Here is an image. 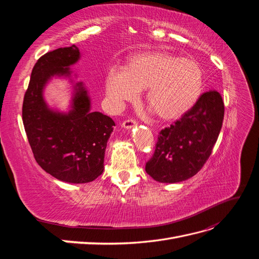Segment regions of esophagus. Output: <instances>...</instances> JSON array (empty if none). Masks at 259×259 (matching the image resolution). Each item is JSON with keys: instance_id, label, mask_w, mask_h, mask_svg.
Instances as JSON below:
<instances>
[{"instance_id": "34e87169", "label": "esophagus", "mask_w": 259, "mask_h": 259, "mask_svg": "<svg viewBox=\"0 0 259 259\" xmlns=\"http://www.w3.org/2000/svg\"><path fill=\"white\" fill-rule=\"evenodd\" d=\"M136 125V121L135 120H126V121H124L123 123H122V127L123 128H125V130H131V128H133Z\"/></svg>"}]
</instances>
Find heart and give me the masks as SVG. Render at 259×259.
I'll use <instances>...</instances> for the list:
<instances>
[{"label":"heart","mask_w":259,"mask_h":259,"mask_svg":"<svg viewBox=\"0 0 259 259\" xmlns=\"http://www.w3.org/2000/svg\"><path fill=\"white\" fill-rule=\"evenodd\" d=\"M163 120L178 119L197 104L203 90V71L197 61L163 52L134 55L122 68H110L106 93L113 107L121 109L139 98Z\"/></svg>","instance_id":"obj_1"}]
</instances>
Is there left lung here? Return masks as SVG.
Here are the masks:
<instances>
[{"label":"left lung","mask_w":259,"mask_h":259,"mask_svg":"<svg viewBox=\"0 0 259 259\" xmlns=\"http://www.w3.org/2000/svg\"><path fill=\"white\" fill-rule=\"evenodd\" d=\"M224 101L216 90L202 94L189 111L161 131L147 174L163 184H176L194 176L213 150L222 130Z\"/></svg>","instance_id":"left-lung-1"}]
</instances>
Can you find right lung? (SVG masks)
I'll return each mask as SVG.
<instances>
[{
    "instance_id": "obj_1",
    "label": "right lung",
    "mask_w": 259,
    "mask_h": 259,
    "mask_svg": "<svg viewBox=\"0 0 259 259\" xmlns=\"http://www.w3.org/2000/svg\"><path fill=\"white\" fill-rule=\"evenodd\" d=\"M81 59L75 45L45 54L36 61L22 105V121L35 161L46 173L68 184H86L105 169V152L115 124L110 116L92 111L88 88L71 66ZM53 78L72 84L66 112L51 107L45 89Z\"/></svg>"
}]
</instances>
